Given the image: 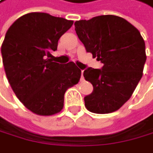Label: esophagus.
<instances>
[{"instance_id": "1", "label": "esophagus", "mask_w": 153, "mask_h": 153, "mask_svg": "<svg viewBox=\"0 0 153 153\" xmlns=\"http://www.w3.org/2000/svg\"><path fill=\"white\" fill-rule=\"evenodd\" d=\"M83 72H84V70H82V77H81V80H84V77H83Z\"/></svg>"}]
</instances>
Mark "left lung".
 Wrapping results in <instances>:
<instances>
[{
    "label": "left lung",
    "mask_w": 153,
    "mask_h": 153,
    "mask_svg": "<svg viewBox=\"0 0 153 153\" xmlns=\"http://www.w3.org/2000/svg\"><path fill=\"white\" fill-rule=\"evenodd\" d=\"M74 25L87 53L103 64L102 69L84 71L93 85V92L85 97V107L96 114L115 112L132 97L143 75L144 39L129 21L114 15L77 20Z\"/></svg>",
    "instance_id": "1"
}]
</instances>
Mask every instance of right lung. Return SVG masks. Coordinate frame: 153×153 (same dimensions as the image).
<instances>
[{
	"label": "right lung",
	"mask_w": 153,
	"mask_h": 153,
	"mask_svg": "<svg viewBox=\"0 0 153 153\" xmlns=\"http://www.w3.org/2000/svg\"><path fill=\"white\" fill-rule=\"evenodd\" d=\"M72 24L73 20L32 12L6 32L1 49L6 77L17 98L33 114L59 113L65 92L80 81L81 69L73 62L63 66L51 54Z\"/></svg>",
	"instance_id": "obj_1"
}]
</instances>
